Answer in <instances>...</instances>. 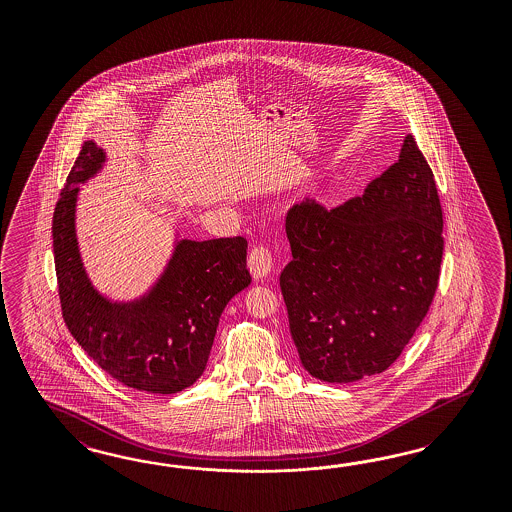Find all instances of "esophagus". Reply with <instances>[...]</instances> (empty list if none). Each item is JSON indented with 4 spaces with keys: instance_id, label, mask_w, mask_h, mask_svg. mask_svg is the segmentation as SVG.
Masks as SVG:
<instances>
[{
    "instance_id": "34e87169",
    "label": "esophagus",
    "mask_w": 512,
    "mask_h": 512,
    "mask_svg": "<svg viewBox=\"0 0 512 512\" xmlns=\"http://www.w3.org/2000/svg\"><path fill=\"white\" fill-rule=\"evenodd\" d=\"M249 270H251V276L255 279H263L270 274L272 270V253L270 249L264 248V246H255L249 253Z\"/></svg>"
}]
</instances>
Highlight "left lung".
I'll return each instance as SVG.
<instances>
[{"mask_svg": "<svg viewBox=\"0 0 512 512\" xmlns=\"http://www.w3.org/2000/svg\"><path fill=\"white\" fill-rule=\"evenodd\" d=\"M285 231L293 259L279 287L302 366L326 383L385 372L430 310L443 259V210L417 140L407 135L360 197L295 204Z\"/></svg>", "mask_w": 512, "mask_h": 512, "instance_id": "1", "label": "left lung"}]
</instances>
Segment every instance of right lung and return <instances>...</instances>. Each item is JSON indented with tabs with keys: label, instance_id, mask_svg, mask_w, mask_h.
Listing matches in <instances>:
<instances>
[{
	"label": "right lung",
	"instance_id": "add662e5",
	"mask_svg": "<svg viewBox=\"0 0 512 512\" xmlns=\"http://www.w3.org/2000/svg\"><path fill=\"white\" fill-rule=\"evenodd\" d=\"M103 163L105 152L86 140L52 217L63 321L88 357L125 387L174 394L201 377L221 313L251 283L248 240H180L148 295L112 302L93 289L75 231L78 184Z\"/></svg>",
	"mask_w": 512,
	"mask_h": 512
}]
</instances>
